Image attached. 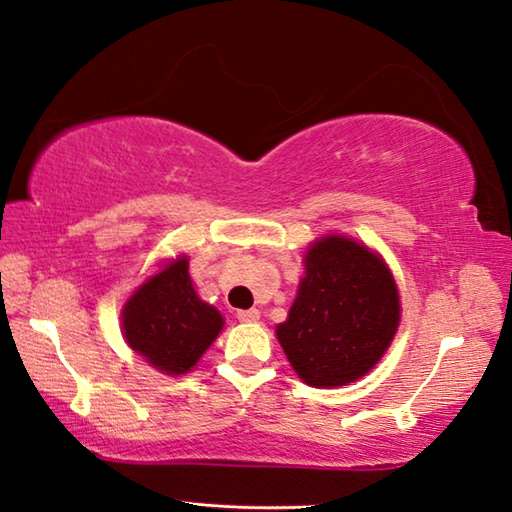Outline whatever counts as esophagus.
<instances>
[{
  "label": "esophagus",
  "mask_w": 512,
  "mask_h": 512,
  "mask_svg": "<svg viewBox=\"0 0 512 512\" xmlns=\"http://www.w3.org/2000/svg\"><path fill=\"white\" fill-rule=\"evenodd\" d=\"M240 321H245V324H251V321H258L261 319V312H258L256 308H249V310H238L236 315Z\"/></svg>",
  "instance_id": "1"
}]
</instances>
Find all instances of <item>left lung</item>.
<instances>
[{
	"label": "left lung",
	"mask_w": 512,
	"mask_h": 512,
	"mask_svg": "<svg viewBox=\"0 0 512 512\" xmlns=\"http://www.w3.org/2000/svg\"><path fill=\"white\" fill-rule=\"evenodd\" d=\"M398 321V288L382 258L351 238L328 236L310 247L276 337L303 382L342 387L380 362Z\"/></svg>",
	"instance_id": "8db88e82"
}]
</instances>
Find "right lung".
<instances>
[{
    "instance_id": "1",
    "label": "right lung",
    "mask_w": 512,
    "mask_h": 512,
    "mask_svg": "<svg viewBox=\"0 0 512 512\" xmlns=\"http://www.w3.org/2000/svg\"><path fill=\"white\" fill-rule=\"evenodd\" d=\"M220 330V312L195 294L186 258L143 283L123 308L132 351L168 375L191 371Z\"/></svg>"
}]
</instances>
